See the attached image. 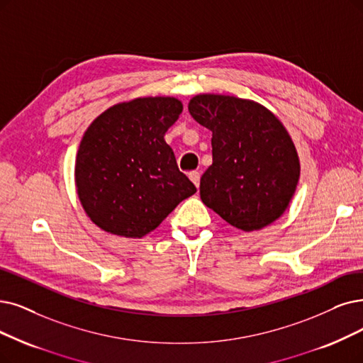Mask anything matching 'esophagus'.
Instances as JSON below:
<instances>
[{"label": "esophagus", "mask_w": 363, "mask_h": 363, "mask_svg": "<svg viewBox=\"0 0 363 363\" xmlns=\"http://www.w3.org/2000/svg\"><path fill=\"white\" fill-rule=\"evenodd\" d=\"M189 179L192 180V183L196 186V187H199V180H201V174L198 172V171H192V172H189Z\"/></svg>", "instance_id": "esophagus-1"}]
</instances>
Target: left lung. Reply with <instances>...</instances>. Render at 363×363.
<instances>
[{"label": "left lung", "mask_w": 363, "mask_h": 363, "mask_svg": "<svg viewBox=\"0 0 363 363\" xmlns=\"http://www.w3.org/2000/svg\"><path fill=\"white\" fill-rule=\"evenodd\" d=\"M189 113L213 133L202 202L245 232L277 220L299 180L298 153L283 123L255 101L228 95H196Z\"/></svg>", "instance_id": "8db88e82"}]
</instances>
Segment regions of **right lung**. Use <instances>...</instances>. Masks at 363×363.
Returning <instances> with one entry per match:
<instances>
[{"label":"right lung","instance_id":"1","mask_svg":"<svg viewBox=\"0 0 363 363\" xmlns=\"http://www.w3.org/2000/svg\"><path fill=\"white\" fill-rule=\"evenodd\" d=\"M183 110L171 96L110 107L84 133L76 186L91 220L110 234L141 238L196 192L164 140Z\"/></svg>","mask_w":363,"mask_h":363}]
</instances>
